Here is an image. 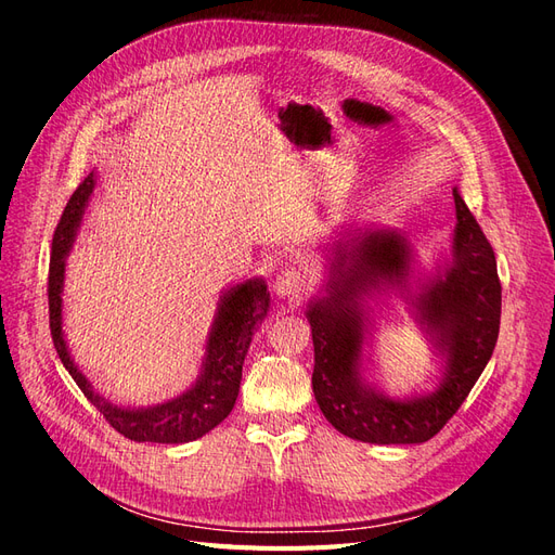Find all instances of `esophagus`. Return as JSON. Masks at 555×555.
I'll return each instance as SVG.
<instances>
[{"label": "esophagus", "mask_w": 555, "mask_h": 555, "mask_svg": "<svg viewBox=\"0 0 555 555\" xmlns=\"http://www.w3.org/2000/svg\"><path fill=\"white\" fill-rule=\"evenodd\" d=\"M307 291H309V276L295 264L283 267L274 279V293L281 299H299Z\"/></svg>", "instance_id": "obj_1"}]
</instances>
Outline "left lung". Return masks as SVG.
I'll return each mask as SVG.
<instances>
[{"mask_svg": "<svg viewBox=\"0 0 555 555\" xmlns=\"http://www.w3.org/2000/svg\"><path fill=\"white\" fill-rule=\"evenodd\" d=\"M450 256L424 272L415 242L387 225H341L325 242V283L307 304L313 395L325 420L352 440L420 444L434 438L489 364L500 330L495 256L454 186ZM399 294L435 352V387L391 398L374 378L372 313Z\"/></svg>", "mask_w": 555, "mask_h": 555, "instance_id": "obj_1", "label": "left lung"}]
</instances>
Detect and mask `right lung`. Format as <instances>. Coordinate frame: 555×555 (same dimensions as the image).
<instances>
[{
  "mask_svg": "<svg viewBox=\"0 0 555 555\" xmlns=\"http://www.w3.org/2000/svg\"><path fill=\"white\" fill-rule=\"evenodd\" d=\"M99 172L92 170L80 186L70 195L62 219L52 237L50 274H48V311H50V334L55 350L70 378L76 380L89 403H94L99 413L111 422L115 431L135 442H164L182 444L198 440L219 426L230 410L235 408L240 395L244 357L251 346V338L258 325L270 311V291L258 276L230 285L219 295L217 311L205 338V354L195 380L180 397L154 405H119L103 397L87 375L78 369L70 357L64 336V279L66 258L74 248L78 230L85 217V209L92 201Z\"/></svg>",
  "mask_w": 555,
  "mask_h": 555,
  "instance_id": "obj_1",
  "label": "right lung"
}]
</instances>
